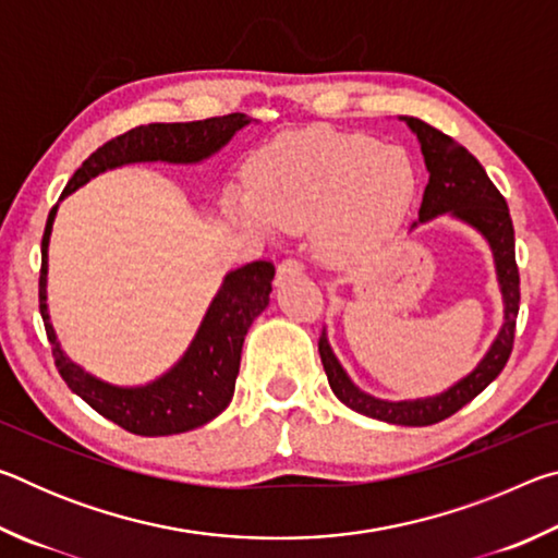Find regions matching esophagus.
<instances>
[{
	"label": "esophagus",
	"mask_w": 558,
	"mask_h": 558,
	"mask_svg": "<svg viewBox=\"0 0 558 558\" xmlns=\"http://www.w3.org/2000/svg\"><path fill=\"white\" fill-rule=\"evenodd\" d=\"M302 272V263L300 260H295V258H288V260H282L280 266H278V282H282V280H288V278H295V276H300Z\"/></svg>",
	"instance_id": "obj_1"
}]
</instances>
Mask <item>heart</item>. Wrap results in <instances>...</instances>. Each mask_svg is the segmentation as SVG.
<instances>
[{
    "label": "heart",
    "instance_id": "heart-1",
    "mask_svg": "<svg viewBox=\"0 0 558 558\" xmlns=\"http://www.w3.org/2000/svg\"><path fill=\"white\" fill-rule=\"evenodd\" d=\"M248 182L251 192L229 199L235 219L263 233L317 226V251L335 266L381 248L418 192V172L403 147L332 128L278 137L253 159Z\"/></svg>",
    "mask_w": 558,
    "mask_h": 558
}]
</instances>
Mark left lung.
Returning <instances> with one entry per match:
<instances>
[{
    "instance_id": "8db88e82",
    "label": "left lung",
    "mask_w": 558,
    "mask_h": 558,
    "mask_svg": "<svg viewBox=\"0 0 558 558\" xmlns=\"http://www.w3.org/2000/svg\"><path fill=\"white\" fill-rule=\"evenodd\" d=\"M399 120H403L418 140L423 162L428 169V184L426 192H423L418 221H413L409 231H415L418 226L438 219V216H450V219L465 223L483 235L489 245V253H493L499 295H502V327H499L497 337L475 369L448 386L446 391L421 396V399L389 401L359 389L332 352L327 329H323V337H319V356H323L329 389L352 411L376 421L393 423V426H433V423L460 411L477 393H483L505 369L507 359L512 354L519 313L514 229L505 196L497 192V186L489 182L485 167L465 147H460L456 140L442 135L440 130L430 128L428 122L418 118L399 116Z\"/></svg>"
}]
</instances>
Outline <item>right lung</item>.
I'll list each match as a JSON object with an SVG mask.
<instances>
[{"mask_svg": "<svg viewBox=\"0 0 558 558\" xmlns=\"http://www.w3.org/2000/svg\"><path fill=\"white\" fill-rule=\"evenodd\" d=\"M251 122L253 120L245 118L243 112H231V116L223 118L196 122H149V125H140L98 147L86 162L75 169L59 204L65 196H71L75 189L88 184L90 179L125 165H202L204 159L219 155L235 137V132L251 125ZM59 204L49 214L41 241L39 307L63 381L90 409H96L108 421L118 423L120 428L135 433V436H174V433L206 426L216 415L223 413L233 399L243 339L248 335L253 319L270 302V282L276 278L272 263L253 260L226 272L184 354L153 381L118 386L98 379L96 374L75 364L61 349L51 325L49 302H46L49 290L46 288H49V243Z\"/></svg>", "mask_w": 558, "mask_h": 558, "instance_id": "1", "label": "right lung"}]
</instances>
